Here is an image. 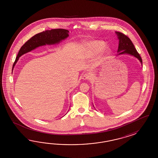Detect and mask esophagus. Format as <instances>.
Listing matches in <instances>:
<instances>
[{
	"mask_svg": "<svg viewBox=\"0 0 158 158\" xmlns=\"http://www.w3.org/2000/svg\"><path fill=\"white\" fill-rule=\"evenodd\" d=\"M90 74H89V73H86L83 75V76L82 77V79H83V80L87 81V80L90 79Z\"/></svg>",
	"mask_w": 158,
	"mask_h": 158,
	"instance_id": "34e87169",
	"label": "esophagus"
}]
</instances>
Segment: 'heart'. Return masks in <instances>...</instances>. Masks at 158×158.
Returning <instances> with one entry per match:
<instances>
[{"label": "heart", "instance_id": "obj_1", "mask_svg": "<svg viewBox=\"0 0 158 158\" xmlns=\"http://www.w3.org/2000/svg\"><path fill=\"white\" fill-rule=\"evenodd\" d=\"M105 43L102 40H92L84 45V54L87 57H93L98 54V60L104 59L110 52V48L105 47Z\"/></svg>", "mask_w": 158, "mask_h": 158}]
</instances>
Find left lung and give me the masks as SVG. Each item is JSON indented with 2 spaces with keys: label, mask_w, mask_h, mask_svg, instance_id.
<instances>
[{
  "label": "left lung",
  "mask_w": 158,
  "mask_h": 158,
  "mask_svg": "<svg viewBox=\"0 0 158 158\" xmlns=\"http://www.w3.org/2000/svg\"><path fill=\"white\" fill-rule=\"evenodd\" d=\"M115 33L117 35L118 38L119 39L118 55L127 54L133 56L134 57L137 58L143 65L142 59L137 51L136 50L133 43H132L129 38H128L127 36L119 32H116Z\"/></svg>",
  "instance_id": "left-lung-1"
}]
</instances>
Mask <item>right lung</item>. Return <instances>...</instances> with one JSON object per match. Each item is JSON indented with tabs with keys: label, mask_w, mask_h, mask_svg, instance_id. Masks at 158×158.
Returning <instances> with one entry per match:
<instances>
[{
	"label": "right lung",
	"mask_w": 158,
	"mask_h": 158,
	"mask_svg": "<svg viewBox=\"0 0 158 158\" xmlns=\"http://www.w3.org/2000/svg\"><path fill=\"white\" fill-rule=\"evenodd\" d=\"M69 31L64 29H54L47 30L35 35L24 44L21 48L17 56L15 58L13 69L19 58L25 53L35 49L39 46L44 45H53L60 43L63 40L69 36Z\"/></svg>",
	"instance_id": "obj_1"
}]
</instances>
